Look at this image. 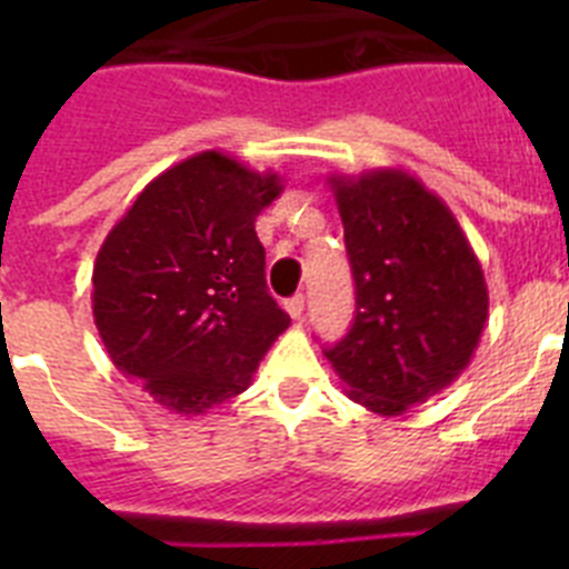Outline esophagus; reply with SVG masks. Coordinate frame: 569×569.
Wrapping results in <instances>:
<instances>
[{
  "label": "esophagus",
  "mask_w": 569,
  "mask_h": 569,
  "mask_svg": "<svg viewBox=\"0 0 569 569\" xmlns=\"http://www.w3.org/2000/svg\"><path fill=\"white\" fill-rule=\"evenodd\" d=\"M284 310L290 313V319H301V313H305V296H293V299L284 301Z\"/></svg>",
  "instance_id": "obj_1"
}]
</instances>
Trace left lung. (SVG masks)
<instances>
[{
  "label": "left lung",
  "instance_id": "8db88e82",
  "mask_svg": "<svg viewBox=\"0 0 569 569\" xmlns=\"http://www.w3.org/2000/svg\"><path fill=\"white\" fill-rule=\"evenodd\" d=\"M356 281L353 328L325 350L347 396L401 416L453 385L490 296L453 210L401 168L330 173Z\"/></svg>",
  "mask_w": 569,
  "mask_h": 569
}]
</instances>
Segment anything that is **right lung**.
<instances>
[{"mask_svg":"<svg viewBox=\"0 0 569 569\" xmlns=\"http://www.w3.org/2000/svg\"><path fill=\"white\" fill-rule=\"evenodd\" d=\"M279 173L202 150L159 173L93 264V321L110 361L179 416L244 393L290 325L264 281L256 216Z\"/></svg>","mask_w":569,"mask_h":569,"instance_id":"obj_1","label":"right lung"}]
</instances>
